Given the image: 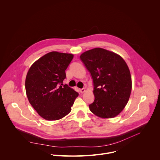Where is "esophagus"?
I'll return each mask as SVG.
<instances>
[{
  "label": "esophagus",
  "instance_id": "esophagus-1",
  "mask_svg": "<svg viewBox=\"0 0 160 160\" xmlns=\"http://www.w3.org/2000/svg\"><path fill=\"white\" fill-rule=\"evenodd\" d=\"M79 91H80L81 92H84L85 91V89H84V88H82V89H79Z\"/></svg>",
  "mask_w": 160,
  "mask_h": 160
}]
</instances>
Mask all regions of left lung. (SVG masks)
<instances>
[{
  "mask_svg": "<svg viewBox=\"0 0 160 160\" xmlns=\"http://www.w3.org/2000/svg\"><path fill=\"white\" fill-rule=\"evenodd\" d=\"M93 81L94 102L90 111L102 118L118 115L128 102L132 88L129 69L124 59L113 52L94 48L80 56Z\"/></svg>",
  "mask_w": 160,
  "mask_h": 160,
  "instance_id": "left-lung-1",
  "label": "left lung"
}]
</instances>
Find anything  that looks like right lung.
<instances>
[{"mask_svg":"<svg viewBox=\"0 0 160 160\" xmlns=\"http://www.w3.org/2000/svg\"><path fill=\"white\" fill-rule=\"evenodd\" d=\"M73 57L71 54L49 52L36 61L27 74L25 85L29 101L46 120H58L69 114L79 95L62 84Z\"/></svg>","mask_w":160,"mask_h":160,"instance_id":"right-lung-1","label":"right lung"}]
</instances>
